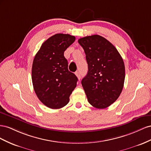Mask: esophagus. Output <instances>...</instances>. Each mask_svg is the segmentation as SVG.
Wrapping results in <instances>:
<instances>
[{
  "mask_svg": "<svg viewBox=\"0 0 151 151\" xmlns=\"http://www.w3.org/2000/svg\"><path fill=\"white\" fill-rule=\"evenodd\" d=\"M75 75H76V76L78 77V78L79 79V80H80V78H81V74H80V71H76V73H75Z\"/></svg>",
  "mask_w": 151,
  "mask_h": 151,
  "instance_id": "1",
  "label": "esophagus"
}]
</instances>
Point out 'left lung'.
<instances>
[{"mask_svg": "<svg viewBox=\"0 0 151 151\" xmlns=\"http://www.w3.org/2000/svg\"><path fill=\"white\" fill-rule=\"evenodd\" d=\"M88 64L81 80L88 102L97 109L114 103L121 94L125 78L123 60L116 47L105 38L93 35L78 40Z\"/></svg>", "mask_w": 151, "mask_h": 151, "instance_id": "obj_1", "label": "left lung"}]
</instances>
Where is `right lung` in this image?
Returning a JSON list of instances; mask_svg holds the SVG:
<instances>
[{"mask_svg": "<svg viewBox=\"0 0 151 151\" xmlns=\"http://www.w3.org/2000/svg\"><path fill=\"white\" fill-rule=\"evenodd\" d=\"M75 40L69 34L58 33L43 43L33 59L32 78L34 90L47 107L62 108L76 87V76L68 70L64 51Z\"/></svg>", "mask_w": 151, "mask_h": 151, "instance_id": "add662e5", "label": "right lung"}]
</instances>
